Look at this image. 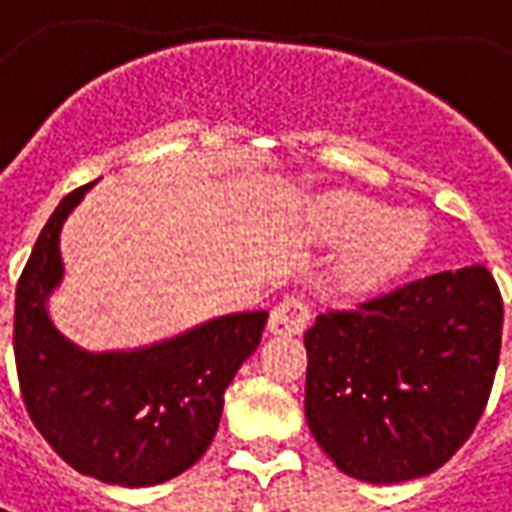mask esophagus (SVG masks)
Wrapping results in <instances>:
<instances>
[{
    "label": "esophagus",
    "mask_w": 512,
    "mask_h": 512,
    "mask_svg": "<svg viewBox=\"0 0 512 512\" xmlns=\"http://www.w3.org/2000/svg\"><path fill=\"white\" fill-rule=\"evenodd\" d=\"M309 317H312L309 303L303 301L301 295H287V298L270 312V323H267V326H270L273 334L292 337V334H301V331L306 329Z\"/></svg>",
    "instance_id": "esophagus-1"
}]
</instances>
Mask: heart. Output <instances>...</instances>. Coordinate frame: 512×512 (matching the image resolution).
I'll list each match as a JSON object with an SVG mask.
<instances>
[{"label": "heart", "instance_id": "1", "mask_svg": "<svg viewBox=\"0 0 512 512\" xmlns=\"http://www.w3.org/2000/svg\"><path fill=\"white\" fill-rule=\"evenodd\" d=\"M315 231L331 245H351L337 276L345 290L368 292L393 281L426 245V225L412 211H393L376 200L334 195L315 211Z\"/></svg>", "mask_w": 512, "mask_h": 512}]
</instances>
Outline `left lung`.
Here are the masks:
<instances>
[{
  "instance_id": "1",
  "label": "left lung",
  "mask_w": 512,
  "mask_h": 512,
  "mask_svg": "<svg viewBox=\"0 0 512 512\" xmlns=\"http://www.w3.org/2000/svg\"><path fill=\"white\" fill-rule=\"evenodd\" d=\"M502 295L482 267L401 284L303 334L306 424L362 482L426 477L471 438L502 348Z\"/></svg>"
}]
</instances>
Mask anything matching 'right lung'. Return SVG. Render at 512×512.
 <instances>
[{
    "label": "right lung",
    "mask_w": 512,
    "mask_h": 512,
    "mask_svg": "<svg viewBox=\"0 0 512 512\" xmlns=\"http://www.w3.org/2000/svg\"><path fill=\"white\" fill-rule=\"evenodd\" d=\"M94 183L58 203L16 287L13 354L27 412L74 471L147 488L178 477L217 435L222 396L262 343L267 312L214 317L136 351L91 354L55 329L49 292L61 284V228Z\"/></svg>",
    "instance_id": "add662e5"
}]
</instances>
